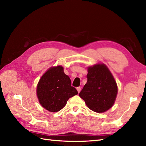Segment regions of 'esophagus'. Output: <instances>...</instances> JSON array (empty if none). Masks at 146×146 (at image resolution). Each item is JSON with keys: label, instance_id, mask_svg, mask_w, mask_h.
<instances>
[{"label": "esophagus", "instance_id": "1", "mask_svg": "<svg viewBox=\"0 0 146 146\" xmlns=\"http://www.w3.org/2000/svg\"><path fill=\"white\" fill-rule=\"evenodd\" d=\"M76 90H77V91H78V92L80 93V92L81 91V88H80V86H78V87L76 88Z\"/></svg>", "mask_w": 146, "mask_h": 146}]
</instances>
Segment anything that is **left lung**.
<instances>
[{
    "mask_svg": "<svg viewBox=\"0 0 146 146\" xmlns=\"http://www.w3.org/2000/svg\"><path fill=\"white\" fill-rule=\"evenodd\" d=\"M87 82L79 94L90 109L102 113L114 104L117 95V83L104 64L88 68Z\"/></svg>",
    "mask_w": 146,
    "mask_h": 146,
    "instance_id": "left-lung-1",
    "label": "left lung"
}]
</instances>
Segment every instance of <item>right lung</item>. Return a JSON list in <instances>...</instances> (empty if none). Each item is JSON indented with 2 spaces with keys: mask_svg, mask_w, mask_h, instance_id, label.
<instances>
[{
  "mask_svg": "<svg viewBox=\"0 0 146 146\" xmlns=\"http://www.w3.org/2000/svg\"><path fill=\"white\" fill-rule=\"evenodd\" d=\"M36 92L40 104L51 112L61 110L68 99L78 94L61 66L51 67L46 71L39 80Z\"/></svg>",
  "mask_w": 146,
  "mask_h": 146,
  "instance_id": "right-lung-1",
  "label": "right lung"
}]
</instances>
